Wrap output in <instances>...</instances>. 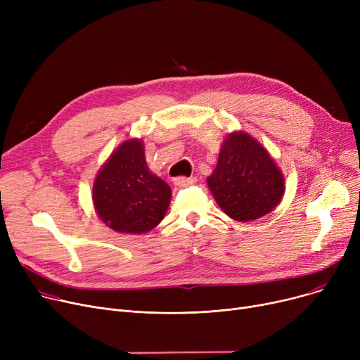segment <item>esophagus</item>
<instances>
[{"label":"esophagus","instance_id":"34e87169","mask_svg":"<svg viewBox=\"0 0 360 360\" xmlns=\"http://www.w3.org/2000/svg\"><path fill=\"white\" fill-rule=\"evenodd\" d=\"M195 179L194 178H185V176H178L174 179V184L176 186H185V185H190V184H194Z\"/></svg>","mask_w":360,"mask_h":360}]
</instances>
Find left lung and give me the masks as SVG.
<instances>
[{
  "instance_id": "8db88e82",
  "label": "left lung",
  "mask_w": 360,
  "mask_h": 360,
  "mask_svg": "<svg viewBox=\"0 0 360 360\" xmlns=\"http://www.w3.org/2000/svg\"><path fill=\"white\" fill-rule=\"evenodd\" d=\"M207 185L220 209L236 221H252L273 212L286 191L276 160L248 132L226 136Z\"/></svg>"
}]
</instances>
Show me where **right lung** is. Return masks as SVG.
<instances>
[{"label":"right lung","mask_w":360,"mask_h":360,"mask_svg":"<svg viewBox=\"0 0 360 360\" xmlns=\"http://www.w3.org/2000/svg\"><path fill=\"white\" fill-rule=\"evenodd\" d=\"M172 191L148 169L141 139H128L112 151L93 182L99 219L120 233H147L163 220Z\"/></svg>","instance_id":"right-lung-1"}]
</instances>
